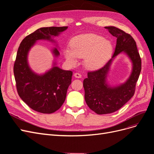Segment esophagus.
I'll use <instances>...</instances> for the list:
<instances>
[{
	"label": "esophagus",
	"instance_id": "obj_1",
	"mask_svg": "<svg viewBox=\"0 0 154 154\" xmlns=\"http://www.w3.org/2000/svg\"><path fill=\"white\" fill-rule=\"evenodd\" d=\"M74 77L76 78H82V75H81V74H80V73H78V72L74 73Z\"/></svg>",
	"mask_w": 154,
	"mask_h": 154
}]
</instances>
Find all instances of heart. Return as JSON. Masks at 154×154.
<instances>
[{
	"instance_id": "heart-1",
	"label": "heart",
	"mask_w": 154,
	"mask_h": 154,
	"mask_svg": "<svg viewBox=\"0 0 154 154\" xmlns=\"http://www.w3.org/2000/svg\"><path fill=\"white\" fill-rule=\"evenodd\" d=\"M71 49L65 52V57L69 63L74 65L78 58H85V66L97 69L108 62L113 53V45L101 36L85 34L74 37L71 41Z\"/></svg>"
}]
</instances>
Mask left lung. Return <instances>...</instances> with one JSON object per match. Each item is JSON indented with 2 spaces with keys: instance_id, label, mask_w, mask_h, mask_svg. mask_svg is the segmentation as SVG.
<instances>
[{
  "instance_id": "1",
  "label": "left lung",
  "mask_w": 154,
  "mask_h": 154,
  "mask_svg": "<svg viewBox=\"0 0 154 154\" xmlns=\"http://www.w3.org/2000/svg\"><path fill=\"white\" fill-rule=\"evenodd\" d=\"M105 28L117 38L114 53L103 67L96 71L88 72L87 78L83 80L86 103L97 114L112 113L132 98L141 70L140 55L136 42L131 35L114 26ZM122 53L127 55L131 61L132 72L124 83L112 86L107 82V76L113 60Z\"/></svg>"
}]
</instances>
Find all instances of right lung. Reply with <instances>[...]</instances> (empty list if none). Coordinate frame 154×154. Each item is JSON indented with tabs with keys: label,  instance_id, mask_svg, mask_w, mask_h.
<instances>
[{
	"label": "right lung",
	"instance_id": "add662e5",
	"mask_svg": "<svg viewBox=\"0 0 154 154\" xmlns=\"http://www.w3.org/2000/svg\"><path fill=\"white\" fill-rule=\"evenodd\" d=\"M67 28V26L41 27L25 37L17 51L13 72L18 94L31 109L40 113H53L62 106L71 83L72 72L57 66L56 60L60 56L57 44L51 49L54 57L53 67L44 74H38L31 69L28 53L38 40L57 44L54 37Z\"/></svg>",
	"mask_w": 154,
	"mask_h": 154
}]
</instances>
